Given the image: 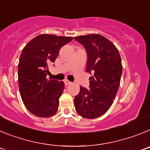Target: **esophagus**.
<instances>
[{"instance_id":"34e87169","label":"esophagus","mask_w":150,"mask_h":150,"mask_svg":"<svg viewBox=\"0 0 150 150\" xmlns=\"http://www.w3.org/2000/svg\"><path fill=\"white\" fill-rule=\"evenodd\" d=\"M64 84L65 85H70L71 83V82H70L69 80H67V79H64Z\"/></svg>"}]
</instances>
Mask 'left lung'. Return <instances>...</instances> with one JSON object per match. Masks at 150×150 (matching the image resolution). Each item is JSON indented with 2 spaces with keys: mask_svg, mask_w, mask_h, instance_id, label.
<instances>
[{
  "mask_svg": "<svg viewBox=\"0 0 150 150\" xmlns=\"http://www.w3.org/2000/svg\"><path fill=\"white\" fill-rule=\"evenodd\" d=\"M86 49V72L90 76L89 88L80 86L74 98L79 116L95 119L104 114L112 105L120 84L122 66L119 50L109 40L100 34L74 38Z\"/></svg>",
  "mask_w": 150,
  "mask_h": 150,
  "instance_id": "left-lung-1",
  "label": "left lung"
}]
</instances>
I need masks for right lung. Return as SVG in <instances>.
Segmentation results:
<instances>
[{"mask_svg":"<svg viewBox=\"0 0 150 150\" xmlns=\"http://www.w3.org/2000/svg\"><path fill=\"white\" fill-rule=\"evenodd\" d=\"M72 40L71 37L40 34L22 50L18 67V87L24 104L35 116L50 117L58 111L64 83L47 79L48 66L55 62L62 46Z\"/></svg>","mask_w":150,"mask_h":150,"instance_id":"obj_1","label":"right lung"}]
</instances>
